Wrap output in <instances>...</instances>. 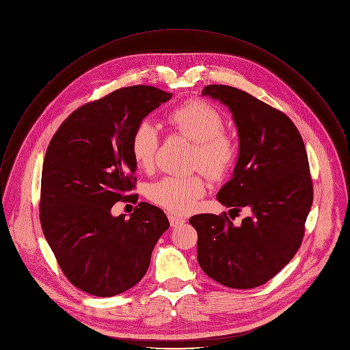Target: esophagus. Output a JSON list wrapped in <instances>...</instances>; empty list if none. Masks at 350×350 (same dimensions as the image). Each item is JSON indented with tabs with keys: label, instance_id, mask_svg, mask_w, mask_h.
<instances>
[{
	"label": "esophagus",
	"instance_id": "34e87169",
	"mask_svg": "<svg viewBox=\"0 0 350 350\" xmlns=\"http://www.w3.org/2000/svg\"><path fill=\"white\" fill-rule=\"evenodd\" d=\"M168 221H170V224H171L172 228H176V226H180V225L185 224V219H183V218L176 217V215H172V214L168 215Z\"/></svg>",
	"mask_w": 350,
	"mask_h": 350
}]
</instances>
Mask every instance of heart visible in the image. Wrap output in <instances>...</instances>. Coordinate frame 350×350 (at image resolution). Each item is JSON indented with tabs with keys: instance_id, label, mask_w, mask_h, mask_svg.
I'll list each match as a JSON object with an SVG mask.
<instances>
[{
	"instance_id": "obj_1",
	"label": "heart",
	"mask_w": 350,
	"mask_h": 350,
	"mask_svg": "<svg viewBox=\"0 0 350 350\" xmlns=\"http://www.w3.org/2000/svg\"><path fill=\"white\" fill-rule=\"evenodd\" d=\"M175 132L194 142L191 167L201 168L211 179H222L237 159L234 137L224 131V116L205 100L193 99L167 114ZM160 148V132L154 122L142 120L131 137L132 157L139 168L152 171ZM206 193L202 174L189 176L168 175L149 186L148 197L156 205L175 214H187Z\"/></svg>"
}]
</instances>
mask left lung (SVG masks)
I'll list each match as a JSON object with an SVG mask.
<instances>
[{"label": "left lung", "instance_id": "obj_1", "mask_svg": "<svg viewBox=\"0 0 350 350\" xmlns=\"http://www.w3.org/2000/svg\"><path fill=\"white\" fill-rule=\"evenodd\" d=\"M202 96L224 103L239 132V157L217 194L221 204L251 217L240 226L224 215L190 218L197 260L222 286L255 288L274 277L301 247L313 202V183L302 136L280 110L229 85H206Z\"/></svg>", "mask_w": 350, "mask_h": 350}]
</instances>
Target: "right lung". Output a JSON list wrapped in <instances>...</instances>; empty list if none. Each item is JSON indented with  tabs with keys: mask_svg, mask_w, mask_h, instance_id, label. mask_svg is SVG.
Returning <instances> with one entry per match:
<instances>
[{
	"mask_svg": "<svg viewBox=\"0 0 350 350\" xmlns=\"http://www.w3.org/2000/svg\"><path fill=\"white\" fill-rule=\"evenodd\" d=\"M172 94L150 85L120 88L75 110L45 153L40 221L68 282L106 298L142 280L153 248L170 228L156 205L139 202L129 218L111 206L136 201L131 137L149 113Z\"/></svg>",
	"mask_w": 350,
	"mask_h": 350,
	"instance_id": "obj_1",
	"label": "right lung"
}]
</instances>
